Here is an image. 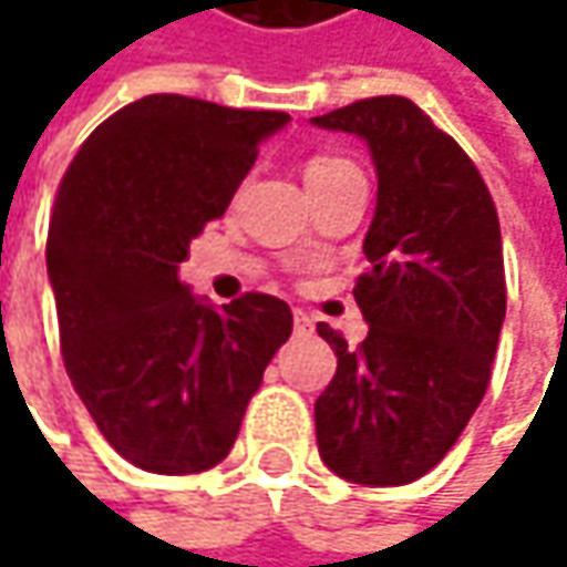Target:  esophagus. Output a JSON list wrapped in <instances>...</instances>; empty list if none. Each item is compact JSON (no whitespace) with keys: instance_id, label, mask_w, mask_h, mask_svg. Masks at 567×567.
Segmentation results:
<instances>
[{"instance_id":"obj_1","label":"esophagus","mask_w":567,"mask_h":567,"mask_svg":"<svg viewBox=\"0 0 567 567\" xmlns=\"http://www.w3.org/2000/svg\"><path fill=\"white\" fill-rule=\"evenodd\" d=\"M293 328H296V334H312V318L306 316L302 309H296V312H293Z\"/></svg>"}]
</instances>
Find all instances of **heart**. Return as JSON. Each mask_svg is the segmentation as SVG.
Listing matches in <instances>:
<instances>
[{"label": "heart", "instance_id": "heart-1", "mask_svg": "<svg viewBox=\"0 0 567 567\" xmlns=\"http://www.w3.org/2000/svg\"><path fill=\"white\" fill-rule=\"evenodd\" d=\"M357 166L350 164V161H343V157H334V154H318L312 161H306L302 166V179H306V186L309 192H316V188L328 186V183H334L340 176H347V173H353Z\"/></svg>", "mask_w": 567, "mask_h": 567}]
</instances>
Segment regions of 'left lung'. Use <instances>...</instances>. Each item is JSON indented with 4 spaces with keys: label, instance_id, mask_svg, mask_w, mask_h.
Masks as SVG:
<instances>
[{
    "label": "left lung",
    "instance_id": "left-lung-1",
    "mask_svg": "<svg viewBox=\"0 0 567 567\" xmlns=\"http://www.w3.org/2000/svg\"><path fill=\"white\" fill-rule=\"evenodd\" d=\"M312 125L369 147L379 198L353 287L360 350L328 324L338 372L316 401L318 454L360 486H403L445 457L486 394L505 324L502 229L480 169L406 97H372Z\"/></svg>",
    "mask_w": 567,
    "mask_h": 567
}]
</instances>
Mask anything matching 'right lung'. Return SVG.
Here are the masks:
<instances>
[{
	"label": "right lung",
	"mask_w": 567,
	"mask_h": 567,
	"mask_svg": "<svg viewBox=\"0 0 567 567\" xmlns=\"http://www.w3.org/2000/svg\"><path fill=\"white\" fill-rule=\"evenodd\" d=\"M287 122L151 94L97 125L62 176L47 271L65 372L103 439L147 473L217 467L293 331L277 296L210 306L179 280L192 239Z\"/></svg>",
	"instance_id": "obj_1"
}]
</instances>
